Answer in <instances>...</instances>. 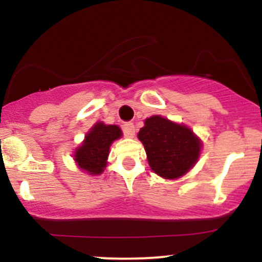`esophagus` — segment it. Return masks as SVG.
I'll return each mask as SVG.
<instances>
[{
	"instance_id": "34e87169",
	"label": "esophagus",
	"mask_w": 262,
	"mask_h": 262,
	"mask_svg": "<svg viewBox=\"0 0 262 262\" xmlns=\"http://www.w3.org/2000/svg\"><path fill=\"white\" fill-rule=\"evenodd\" d=\"M123 133H124L127 138H133L135 135V127L133 123H124V124H123Z\"/></svg>"
}]
</instances>
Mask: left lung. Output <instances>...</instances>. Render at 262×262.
I'll use <instances>...</instances> for the list:
<instances>
[{"instance_id":"obj_1","label":"left lung","mask_w":262,"mask_h":262,"mask_svg":"<svg viewBox=\"0 0 262 262\" xmlns=\"http://www.w3.org/2000/svg\"><path fill=\"white\" fill-rule=\"evenodd\" d=\"M138 138L151 170L166 180L179 179L194 166L201 154L200 138L188 127L161 116L146 118Z\"/></svg>"}]
</instances>
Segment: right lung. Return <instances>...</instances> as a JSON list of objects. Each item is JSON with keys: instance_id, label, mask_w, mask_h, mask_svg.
<instances>
[{"instance_id": "obj_1", "label": "right lung", "mask_w": 262, "mask_h": 262, "mask_svg": "<svg viewBox=\"0 0 262 262\" xmlns=\"http://www.w3.org/2000/svg\"><path fill=\"white\" fill-rule=\"evenodd\" d=\"M121 137L122 130L118 125L96 123L75 151L74 160L77 166L89 175H100L107 166L110 146Z\"/></svg>"}]
</instances>
